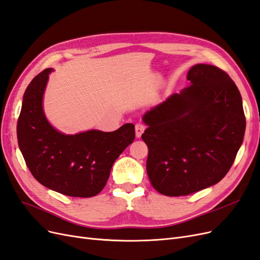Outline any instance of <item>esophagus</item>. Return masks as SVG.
<instances>
[{
	"label": "esophagus",
	"mask_w": 260,
	"mask_h": 260,
	"mask_svg": "<svg viewBox=\"0 0 260 260\" xmlns=\"http://www.w3.org/2000/svg\"><path fill=\"white\" fill-rule=\"evenodd\" d=\"M144 130H145V125L143 123L139 122V123L136 124V136L138 138H140L141 136H142V133L144 132Z\"/></svg>",
	"instance_id": "obj_1"
}]
</instances>
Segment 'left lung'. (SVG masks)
I'll use <instances>...</instances> for the list:
<instances>
[{
    "instance_id": "8db88e82",
    "label": "left lung",
    "mask_w": 260,
    "mask_h": 260,
    "mask_svg": "<svg viewBox=\"0 0 260 260\" xmlns=\"http://www.w3.org/2000/svg\"><path fill=\"white\" fill-rule=\"evenodd\" d=\"M191 85L145 113L147 176L157 192L183 196L218 183L230 170L245 133L238 86L216 66L198 64Z\"/></svg>"
}]
</instances>
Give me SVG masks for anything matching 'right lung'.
<instances>
[{"instance_id": "add662e5", "label": "right lung", "mask_w": 260, "mask_h": 260, "mask_svg": "<svg viewBox=\"0 0 260 260\" xmlns=\"http://www.w3.org/2000/svg\"><path fill=\"white\" fill-rule=\"evenodd\" d=\"M52 70L36 76L23 94L17 121L20 152L31 175L45 187L73 198H92L103 190L113 164L135 140V124L74 136L54 129L42 107Z\"/></svg>"}]
</instances>
